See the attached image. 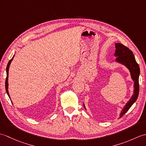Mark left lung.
Instances as JSON below:
<instances>
[{
	"label": "left lung",
	"mask_w": 146,
	"mask_h": 146,
	"mask_svg": "<svg viewBox=\"0 0 146 146\" xmlns=\"http://www.w3.org/2000/svg\"><path fill=\"white\" fill-rule=\"evenodd\" d=\"M115 56H117L116 61L122 64L128 68L131 72V78L134 82V91L132 97L128 101L127 103L123 107L120 114V118L122 117L127 111L131 107L133 104L137 100L139 93V76L140 75V68L139 64L135 61L134 55L132 51L127 47L120 43L115 44ZM85 107V105L83 104Z\"/></svg>",
	"instance_id": "1"
}]
</instances>
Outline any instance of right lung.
Listing matches in <instances>:
<instances>
[{"instance_id": "add662e5", "label": "right lung", "mask_w": 146, "mask_h": 146, "mask_svg": "<svg viewBox=\"0 0 146 146\" xmlns=\"http://www.w3.org/2000/svg\"><path fill=\"white\" fill-rule=\"evenodd\" d=\"M14 56L12 57V58L11 59V60L9 61V63L7 65V68H6V73H7V77H6V79H5V90H6V92H7V94L9 96V97L10 98V96H9V92H8V75H9V66H10L11 64V61L12 60V59H13Z\"/></svg>"}]
</instances>
